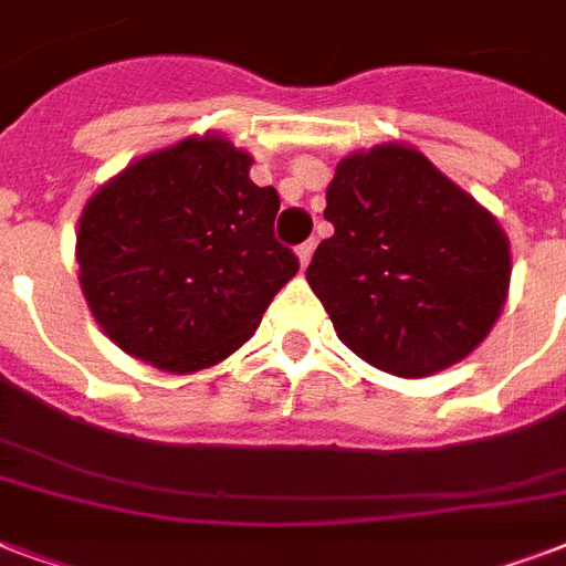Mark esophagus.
Returning a JSON list of instances; mask_svg holds the SVG:
<instances>
[{"instance_id": "esophagus-1", "label": "esophagus", "mask_w": 566, "mask_h": 566, "mask_svg": "<svg viewBox=\"0 0 566 566\" xmlns=\"http://www.w3.org/2000/svg\"><path fill=\"white\" fill-rule=\"evenodd\" d=\"M311 255H314V240H305V243H300V247H296V258H300L302 266H308Z\"/></svg>"}]
</instances>
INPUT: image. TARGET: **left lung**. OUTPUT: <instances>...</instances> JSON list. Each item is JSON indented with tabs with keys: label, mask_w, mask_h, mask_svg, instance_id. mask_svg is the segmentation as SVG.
Returning a JSON list of instances; mask_svg holds the SVG:
<instances>
[{
	"label": "left lung",
	"mask_w": 566,
	"mask_h": 566,
	"mask_svg": "<svg viewBox=\"0 0 566 566\" xmlns=\"http://www.w3.org/2000/svg\"><path fill=\"white\" fill-rule=\"evenodd\" d=\"M323 217L335 234L305 279L337 337L378 370H447L500 319L511 282L505 231L411 146L344 158Z\"/></svg>",
	"instance_id": "left-lung-1"
}]
</instances>
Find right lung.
I'll return each mask as SVG.
<instances>
[{
	"label": "right lung",
	"instance_id": "1",
	"mask_svg": "<svg viewBox=\"0 0 566 566\" xmlns=\"http://www.w3.org/2000/svg\"><path fill=\"white\" fill-rule=\"evenodd\" d=\"M222 135L144 155L84 205L75 261L102 332L140 361L196 373L255 335L300 261L273 234L279 193Z\"/></svg>",
	"mask_w": 566,
	"mask_h": 566
}]
</instances>
